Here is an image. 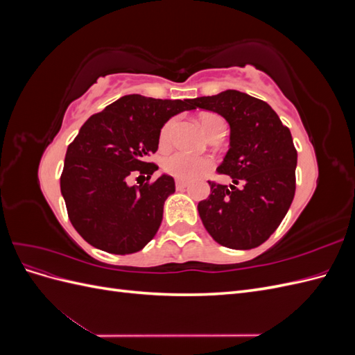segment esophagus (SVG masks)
Returning <instances> with one entry per match:
<instances>
[{"mask_svg": "<svg viewBox=\"0 0 355 355\" xmlns=\"http://www.w3.org/2000/svg\"><path fill=\"white\" fill-rule=\"evenodd\" d=\"M188 187V182L187 180H176V188L178 189H184V188H187Z\"/></svg>", "mask_w": 355, "mask_h": 355, "instance_id": "obj_1", "label": "esophagus"}]
</instances>
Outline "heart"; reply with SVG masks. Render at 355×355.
Wrapping results in <instances>:
<instances>
[{"label": "heart", "mask_w": 355, "mask_h": 355, "mask_svg": "<svg viewBox=\"0 0 355 355\" xmlns=\"http://www.w3.org/2000/svg\"><path fill=\"white\" fill-rule=\"evenodd\" d=\"M200 123L202 127V132L206 133L207 136L214 132V128L218 125L225 124L222 118L216 114H204L200 118ZM176 118H170L168 121H166V124L163 125L159 132V145H168L171 141V136H173V132L176 128ZM211 166V161L209 158H202V157H197L192 155L184 151H176L173 154H170L164 158L163 167L170 173L171 176L179 178V179H196L198 176H201L204 171L209 170V167Z\"/></svg>", "instance_id": "obj_1"}]
</instances>
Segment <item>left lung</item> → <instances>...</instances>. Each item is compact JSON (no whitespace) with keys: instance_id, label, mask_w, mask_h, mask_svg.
Segmentation results:
<instances>
[{"instance_id":"1","label":"left lung","mask_w":355,"mask_h":355,"mask_svg":"<svg viewBox=\"0 0 355 355\" xmlns=\"http://www.w3.org/2000/svg\"><path fill=\"white\" fill-rule=\"evenodd\" d=\"M192 105L218 112L231 127L230 151L216 171L231 176L234 185L209 180L210 196L198 202L204 228L230 249L261 245L295 197L297 153L292 135L270 105L237 90L202 96Z\"/></svg>"}]
</instances>
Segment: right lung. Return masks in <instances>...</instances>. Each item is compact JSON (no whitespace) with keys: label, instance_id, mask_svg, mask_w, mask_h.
Listing matches in <instances>:
<instances>
[{"label":"right lung","instance_id":"obj_1","mask_svg":"<svg viewBox=\"0 0 355 355\" xmlns=\"http://www.w3.org/2000/svg\"><path fill=\"white\" fill-rule=\"evenodd\" d=\"M189 110H196L192 99L128 94L83 124L68 146L60 191L72 227L89 244L128 254L154 239L175 180L167 175L151 180L158 166L148 158L157 153L164 123ZM133 174L142 184L128 185Z\"/></svg>","mask_w":355,"mask_h":355}]
</instances>
